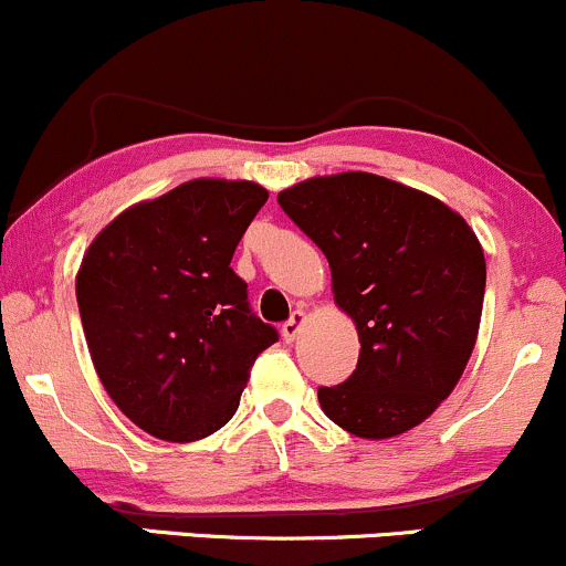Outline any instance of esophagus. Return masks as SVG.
<instances>
[{
	"label": "esophagus",
	"instance_id": "1",
	"mask_svg": "<svg viewBox=\"0 0 566 566\" xmlns=\"http://www.w3.org/2000/svg\"><path fill=\"white\" fill-rule=\"evenodd\" d=\"M305 324H307V313H302V310H296V313L291 315L289 321H285L283 329H281L285 343H294V339L300 337V332L305 329Z\"/></svg>",
	"mask_w": 566,
	"mask_h": 566
}]
</instances>
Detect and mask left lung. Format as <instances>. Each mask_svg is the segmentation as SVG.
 <instances>
[{
    "mask_svg": "<svg viewBox=\"0 0 566 566\" xmlns=\"http://www.w3.org/2000/svg\"><path fill=\"white\" fill-rule=\"evenodd\" d=\"M277 202L324 251L334 305L361 343L354 375L318 388L321 410L361 440L427 421L451 397L480 329L485 256L470 223L373 172L307 178Z\"/></svg>",
    "mask_w": 566,
    "mask_h": 566,
    "instance_id": "obj_1",
    "label": "left lung"
}]
</instances>
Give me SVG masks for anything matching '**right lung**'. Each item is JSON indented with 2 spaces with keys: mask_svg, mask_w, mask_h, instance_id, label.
I'll use <instances>...</instances> for the list:
<instances>
[{
  "mask_svg": "<svg viewBox=\"0 0 566 566\" xmlns=\"http://www.w3.org/2000/svg\"><path fill=\"white\" fill-rule=\"evenodd\" d=\"M266 197L251 180H186L115 216L83 253L75 294L91 361L118 410L159 440L221 429L277 339L229 266Z\"/></svg>",
  "mask_w": 566,
  "mask_h": 566,
  "instance_id": "obj_1",
  "label": "right lung"
}]
</instances>
